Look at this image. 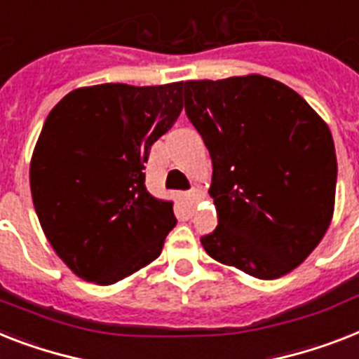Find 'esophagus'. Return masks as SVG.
I'll return each mask as SVG.
<instances>
[{
	"mask_svg": "<svg viewBox=\"0 0 359 359\" xmlns=\"http://www.w3.org/2000/svg\"><path fill=\"white\" fill-rule=\"evenodd\" d=\"M188 199L191 201V205H195V203H199V201L203 199V191H201L199 188H194L188 194Z\"/></svg>",
	"mask_w": 359,
	"mask_h": 359,
	"instance_id": "obj_1",
	"label": "esophagus"
}]
</instances>
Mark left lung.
I'll return each instance as SVG.
<instances>
[{"label":"left lung","instance_id":"1","mask_svg":"<svg viewBox=\"0 0 359 359\" xmlns=\"http://www.w3.org/2000/svg\"><path fill=\"white\" fill-rule=\"evenodd\" d=\"M186 116L212 158L214 260L273 280L319 245L336 199L328 125L290 86L264 75L186 81Z\"/></svg>","mask_w":359,"mask_h":359}]
</instances>
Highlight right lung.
<instances>
[{
    "label": "right lung",
    "mask_w": 359,
    "mask_h": 359,
    "mask_svg": "<svg viewBox=\"0 0 359 359\" xmlns=\"http://www.w3.org/2000/svg\"><path fill=\"white\" fill-rule=\"evenodd\" d=\"M184 83L95 84L57 103L31 158L34 210L64 264L109 285L158 258L173 203L145 188L151 145L182 110Z\"/></svg>",
    "instance_id": "add662e5"
}]
</instances>
